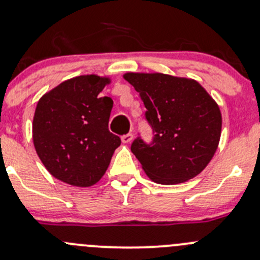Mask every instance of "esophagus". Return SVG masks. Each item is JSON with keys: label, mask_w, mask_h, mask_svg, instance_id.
Wrapping results in <instances>:
<instances>
[{"label": "esophagus", "mask_w": 260, "mask_h": 260, "mask_svg": "<svg viewBox=\"0 0 260 260\" xmlns=\"http://www.w3.org/2000/svg\"><path fill=\"white\" fill-rule=\"evenodd\" d=\"M132 139H133L132 133H127V135H123L122 136V142H123V143H129V142H132Z\"/></svg>", "instance_id": "esophagus-1"}]
</instances>
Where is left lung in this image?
Segmentation results:
<instances>
[{
  "label": "left lung",
  "mask_w": 260,
  "mask_h": 260,
  "mask_svg": "<svg viewBox=\"0 0 260 260\" xmlns=\"http://www.w3.org/2000/svg\"><path fill=\"white\" fill-rule=\"evenodd\" d=\"M147 108L153 138L137 137L131 151L147 176L177 184L201 173L217 151L222 131L219 107L193 80L163 73H125Z\"/></svg>",
  "instance_id": "obj_1"
}]
</instances>
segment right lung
Returning <instances> with one entry per match:
<instances>
[{"mask_svg": "<svg viewBox=\"0 0 260 260\" xmlns=\"http://www.w3.org/2000/svg\"><path fill=\"white\" fill-rule=\"evenodd\" d=\"M108 78L80 76L38 101L34 117L36 152L54 178L89 187L107 171L121 138L108 129L113 101L100 93Z\"/></svg>", "mask_w": 260, "mask_h": 260, "instance_id": "add662e5", "label": "right lung"}]
</instances>
